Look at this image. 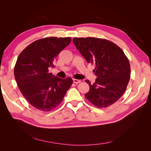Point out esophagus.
<instances>
[{"label":"esophagus","instance_id":"1","mask_svg":"<svg viewBox=\"0 0 151 151\" xmlns=\"http://www.w3.org/2000/svg\"><path fill=\"white\" fill-rule=\"evenodd\" d=\"M73 82H74V83H75V84H79V83H81V81L80 80L76 79H73Z\"/></svg>","mask_w":151,"mask_h":151}]
</instances>
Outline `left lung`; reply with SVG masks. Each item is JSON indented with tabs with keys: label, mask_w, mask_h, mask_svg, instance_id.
<instances>
[{
	"label": "left lung",
	"mask_w": 151,
	"mask_h": 151,
	"mask_svg": "<svg viewBox=\"0 0 151 151\" xmlns=\"http://www.w3.org/2000/svg\"><path fill=\"white\" fill-rule=\"evenodd\" d=\"M73 42L86 61L95 66L98 77L85 95L98 108L115 103L125 93L130 78L129 60L123 50L110 41L93 37L74 38Z\"/></svg>",
	"instance_id": "8db88e82"
}]
</instances>
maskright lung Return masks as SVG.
<instances>
[{
    "label": "right lung",
    "instance_id": "obj_1",
    "mask_svg": "<svg viewBox=\"0 0 151 151\" xmlns=\"http://www.w3.org/2000/svg\"><path fill=\"white\" fill-rule=\"evenodd\" d=\"M70 37H48L35 41L17 57L15 79L28 102L40 111H50L60 104L73 83L70 77L63 79L49 72L60 52L70 44Z\"/></svg>",
    "mask_w": 151,
    "mask_h": 151
}]
</instances>
